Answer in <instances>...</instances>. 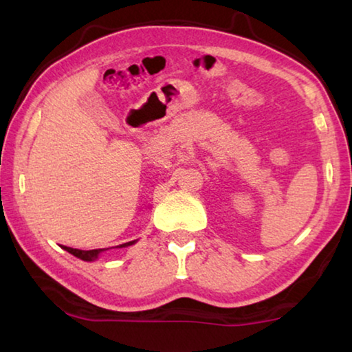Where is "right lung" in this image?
<instances>
[{"label": "right lung", "mask_w": 352, "mask_h": 352, "mask_svg": "<svg viewBox=\"0 0 352 352\" xmlns=\"http://www.w3.org/2000/svg\"><path fill=\"white\" fill-rule=\"evenodd\" d=\"M132 243H135V241L133 242H126V243H122V245H119V247H127V245H132ZM62 248L63 250H67L68 253H71V254H74L76 258H79V259H82V261H93V259H96L98 258V254L99 253H102L105 248H96V250H77V248H71V247H65V245H62Z\"/></svg>", "instance_id": "1"}]
</instances>
